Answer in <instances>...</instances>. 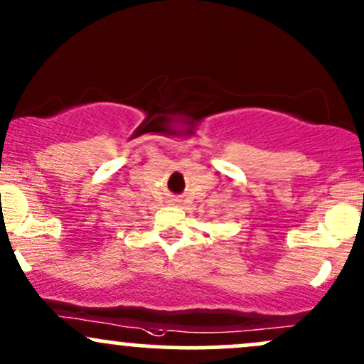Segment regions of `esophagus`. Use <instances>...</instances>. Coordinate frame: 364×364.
Masks as SVG:
<instances>
[{"instance_id":"34e87169","label":"esophagus","mask_w":364,"mask_h":364,"mask_svg":"<svg viewBox=\"0 0 364 364\" xmlns=\"http://www.w3.org/2000/svg\"><path fill=\"white\" fill-rule=\"evenodd\" d=\"M168 203H170V205H178V203H181V199H178L177 196H173V198L168 199Z\"/></svg>"}]
</instances>
